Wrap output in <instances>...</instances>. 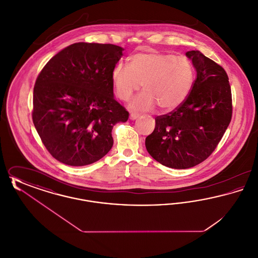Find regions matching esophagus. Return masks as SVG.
<instances>
[{
    "mask_svg": "<svg viewBox=\"0 0 258 258\" xmlns=\"http://www.w3.org/2000/svg\"><path fill=\"white\" fill-rule=\"evenodd\" d=\"M138 117H139V115L136 114V113H131V115H130V119H131V120H135V119H137Z\"/></svg>",
    "mask_w": 258,
    "mask_h": 258,
    "instance_id": "34e87169",
    "label": "esophagus"
}]
</instances>
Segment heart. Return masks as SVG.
<instances>
[{
  "mask_svg": "<svg viewBox=\"0 0 258 258\" xmlns=\"http://www.w3.org/2000/svg\"><path fill=\"white\" fill-rule=\"evenodd\" d=\"M195 71L190 61L168 53H138L130 64L117 63L112 70V82L117 97L128 100L142 87L130 103L135 111H148L156 105L160 110L178 107L188 96L194 83Z\"/></svg>",
  "mask_w": 258,
  "mask_h": 258,
  "instance_id": "b5f03b06",
  "label": "heart"
}]
</instances>
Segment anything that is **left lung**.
<instances>
[{"label":"left lung","mask_w":258,"mask_h":258,"mask_svg":"<svg viewBox=\"0 0 258 258\" xmlns=\"http://www.w3.org/2000/svg\"><path fill=\"white\" fill-rule=\"evenodd\" d=\"M197 79L184 101L168 114L156 118L145 145L162 165L185 169L206 160L215 151L232 117L228 76L220 64L191 50L185 53Z\"/></svg>","instance_id":"1"}]
</instances>
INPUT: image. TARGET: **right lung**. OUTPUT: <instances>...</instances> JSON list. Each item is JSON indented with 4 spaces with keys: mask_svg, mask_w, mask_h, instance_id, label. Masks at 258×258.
<instances>
[{
    "mask_svg": "<svg viewBox=\"0 0 258 258\" xmlns=\"http://www.w3.org/2000/svg\"><path fill=\"white\" fill-rule=\"evenodd\" d=\"M123 50L77 42L52 57L38 74L33 122L43 145L61 163L84 166L100 160L113 146V126L127 121L112 82Z\"/></svg>",
    "mask_w": 258,
    "mask_h": 258,
    "instance_id": "1",
    "label": "right lung"
}]
</instances>
